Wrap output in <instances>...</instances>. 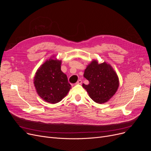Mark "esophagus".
<instances>
[{"label":"esophagus","mask_w":151,"mask_h":151,"mask_svg":"<svg viewBox=\"0 0 151 151\" xmlns=\"http://www.w3.org/2000/svg\"><path fill=\"white\" fill-rule=\"evenodd\" d=\"M81 83H82V81H81V80H79L76 82V84H81Z\"/></svg>","instance_id":"1"}]
</instances>
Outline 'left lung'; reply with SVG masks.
<instances>
[{
    "label": "left lung",
    "mask_w": 151,
    "mask_h": 151,
    "mask_svg": "<svg viewBox=\"0 0 151 151\" xmlns=\"http://www.w3.org/2000/svg\"><path fill=\"white\" fill-rule=\"evenodd\" d=\"M84 77L89 81L83 84L89 97L97 104H104L111 98L119 87V79L112 67L106 62L99 64L93 60L86 68Z\"/></svg>",
    "instance_id": "obj_1"
}]
</instances>
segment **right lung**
<instances>
[{
	"label": "right lung",
	"instance_id": "add662e5",
	"mask_svg": "<svg viewBox=\"0 0 151 151\" xmlns=\"http://www.w3.org/2000/svg\"><path fill=\"white\" fill-rule=\"evenodd\" d=\"M61 61L50 59L38 68L34 85L38 96L46 102L56 104L67 96L71 86L60 69Z\"/></svg>",
	"mask_w": 151,
	"mask_h": 151
}]
</instances>
